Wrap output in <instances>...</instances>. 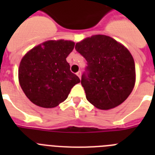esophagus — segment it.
<instances>
[{
  "label": "esophagus",
  "mask_w": 155,
  "mask_h": 155,
  "mask_svg": "<svg viewBox=\"0 0 155 155\" xmlns=\"http://www.w3.org/2000/svg\"><path fill=\"white\" fill-rule=\"evenodd\" d=\"M77 75L79 77V78H81V71H78V72L77 73Z\"/></svg>",
  "instance_id": "obj_1"
}]
</instances>
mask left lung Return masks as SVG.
<instances>
[{
  "label": "left lung",
  "instance_id": "obj_1",
  "mask_svg": "<svg viewBox=\"0 0 155 155\" xmlns=\"http://www.w3.org/2000/svg\"><path fill=\"white\" fill-rule=\"evenodd\" d=\"M75 50L87 61L81 83L87 101L100 109L124 102L136 80L134 58L127 48L111 37L95 35L76 43Z\"/></svg>",
  "mask_w": 155,
  "mask_h": 155
}]
</instances>
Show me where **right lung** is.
I'll return each mask as SVG.
<instances>
[{
  "label": "right lung",
  "mask_w": 155,
  "mask_h": 155,
  "mask_svg": "<svg viewBox=\"0 0 155 155\" xmlns=\"http://www.w3.org/2000/svg\"><path fill=\"white\" fill-rule=\"evenodd\" d=\"M74 47L72 41H47L31 49L21 59L19 83L32 103L43 108L56 107L81 81L66 61Z\"/></svg>",
  "instance_id": "right-lung-1"
}]
</instances>
